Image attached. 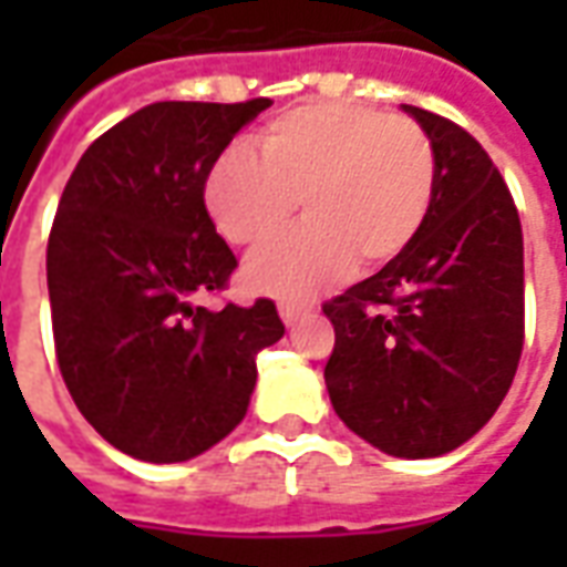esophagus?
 <instances>
[{
  "mask_svg": "<svg viewBox=\"0 0 567 567\" xmlns=\"http://www.w3.org/2000/svg\"><path fill=\"white\" fill-rule=\"evenodd\" d=\"M279 316L288 328H295L297 321H303L309 316L307 307H300V303H279Z\"/></svg>",
  "mask_w": 567,
  "mask_h": 567,
  "instance_id": "34e87169",
  "label": "esophagus"
}]
</instances>
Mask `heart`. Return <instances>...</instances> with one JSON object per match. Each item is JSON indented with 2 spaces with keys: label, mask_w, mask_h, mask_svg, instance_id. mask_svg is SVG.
Returning <instances> with one entry per match:
<instances>
[{
  "label": "heart",
  "mask_w": 567,
  "mask_h": 567,
  "mask_svg": "<svg viewBox=\"0 0 567 567\" xmlns=\"http://www.w3.org/2000/svg\"><path fill=\"white\" fill-rule=\"evenodd\" d=\"M258 157L227 151L206 178V212L234 246L270 243L246 264V282L276 297H312L349 272L394 260L425 227L437 187L427 133L404 115L358 103H312L272 117Z\"/></svg>",
  "instance_id": "1"
}]
</instances>
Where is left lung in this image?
<instances>
[{"instance_id":"obj_1","label":"left lung","mask_w":567,"mask_h":567,"mask_svg":"<svg viewBox=\"0 0 567 567\" xmlns=\"http://www.w3.org/2000/svg\"><path fill=\"white\" fill-rule=\"evenodd\" d=\"M437 157L419 236L324 303L337 416L398 458L462 446L511 392L525 340L523 227L486 148L450 117L404 105Z\"/></svg>"}]
</instances>
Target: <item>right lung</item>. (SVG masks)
<instances>
[{"mask_svg":"<svg viewBox=\"0 0 567 567\" xmlns=\"http://www.w3.org/2000/svg\"><path fill=\"white\" fill-rule=\"evenodd\" d=\"M270 105H145L105 130L63 187L48 236L56 364L81 416L142 462H187L227 437L246 416L258 352L282 340L267 297L197 303L236 270L206 178Z\"/></svg>","mask_w":567,"mask_h":567,"instance_id":"obj_1","label":"right lung"}]
</instances>
